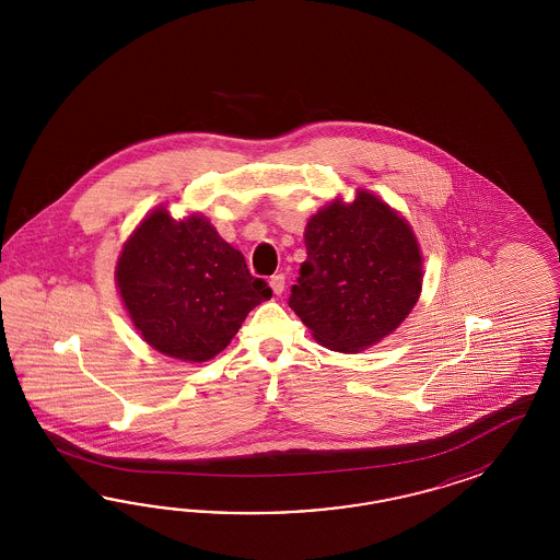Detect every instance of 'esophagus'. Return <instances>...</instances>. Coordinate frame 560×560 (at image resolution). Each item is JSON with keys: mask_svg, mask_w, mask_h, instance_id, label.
Masks as SVG:
<instances>
[{"mask_svg": "<svg viewBox=\"0 0 560 560\" xmlns=\"http://www.w3.org/2000/svg\"><path fill=\"white\" fill-rule=\"evenodd\" d=\"M269 285H271L275 295H281L285 291V275H272Z\"/></svg>", "mask_w": 560, "mask_h": 560, "instance_id": "esophagus-1", "label": "esophagus"}]
</instances>
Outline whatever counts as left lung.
<instances>
[{
    "instance_id": "1",
    "label": "left lung",
    "mask_w": 560,
    "mask_h": 560,
    "mask_svg": "<svg viewBox=\"0 0 560 560\" xmlns=\"http://www.w3.org/2000/svg\"><path fill=\"white\" fill-rule=\"evenodd\" d=\"M304 240L307 258L289 305L326 349H370L419 302L421 244L407 218L372 190L324 205L305 223Z\"/></svg>"
}]
</instances>
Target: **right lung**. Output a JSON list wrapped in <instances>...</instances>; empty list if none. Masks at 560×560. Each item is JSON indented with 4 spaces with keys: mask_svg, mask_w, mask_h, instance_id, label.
Returning <instances> with one entry per match:
<instances>
[{
    "mask_svg": "<svg viewBox=\"0 0 560 560\" xmlns=\"http://www.w3.org/2000/svg\"><path fill=\"white\" fill-rule=\"evenodd\" d=\"M115 283L139 337L187 363L221 353L248 312L272 295L203 213L174 220L164 203L125 240Z\"/></svg>",
    "mask_w": 560,
    "mask_h": 560,
    "instance_id": "1",
    "label": "right lung"
}]
</instances>
